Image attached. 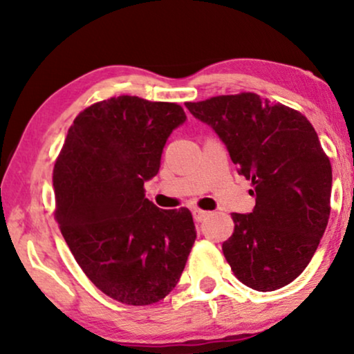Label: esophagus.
<instances>
[{
  "instance_id": "esophagus-1",
  "label": "esophagus",
  "mask_w": 354,
  "mask_h": 354,
  "mask_svg": "<svg viewBox=\"0 0 354 354\" xmlns=\"http://www.w3.org/2000/svg\"><path fill=\"white\" fill-rule=\"evenodd\" d=\"M192 212H193V217H195V221H198V222L205 221L206 217L209 216V212H207V211H203V209H200V207H195V209H193Z\"/></svg>"
}]
</instances>
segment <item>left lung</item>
Here are the masks:
<instances>
[{
  "label": "left lung",
  "mask_w": 354,
  "mask_h": 354,
  "mask_svg": "<svg viewBox=\"0 0 354 354\" xmlns=\"http://www.w3.org/2000/svg\"><path fill=\"white\" fill-rule=\"evenodd\" d=\"M185 106L214 129L253 185V212L232 214L227 263L246 287H285L306 269L330 216L332 166L316 130L299 111L250 91Z\"/></svg>",
  "instance_id": "left-lung-1"
}]
</instances>
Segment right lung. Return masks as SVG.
<instances>
[{
  "mask_svg": "<svg viewBox=\"0 0 354 354\" xmlns=\"http://www.w3.org/2000/svg\"><path fill=\"white\" fill-rule=\"evenodd\" d=\"M185 119L177 103L122 95L88 106L67 130L53 171L55 217L77 264L115 301L166 298L195 243L192 212L159 209L143 187Z\"/></svg>",
  "mask_w": 354,
  "mask_h": 354,
  "instance_id": "right-lung-1",
  "label": "right lung"
}]
</instances>
